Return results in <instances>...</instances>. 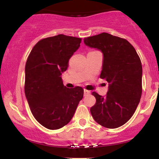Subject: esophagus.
I'll list each match as a JSON object with an SVG mask.
<instances>
[{
	"mask_svg": "<svg viewBox=\"0 0 159 159\" xmlns=\"http://www.w3.org/2000/svg\"><path fill=\"white\" fill-rule=\"evenodd\" d=\"M84 96H87V95L90 93V91L85 90V89H84Z\"/></svg>",
	"mask_w": 159,
	"mask_h": 159,
	"instance_id": "34e87169",
	"label": "esophagus"
}]
</instances>
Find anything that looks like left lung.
<instances>
[{
  "mask_svg": "<svg viewBox=\"0 0 159 159\" xmlns=\"http://www.w3.org/2000/svg\"><path fill=\"white\" fill-rule=\"evenodd\" d=\"M87 46L103 54L100 78L108 82L105 96L93 92L96 104L90 113L96 123L116 129L134 114L142 94V65L136 50L126 39L102 33L84 39Z\"/></svg>",
  "mask_w": 159,
  "mask_h": 159,
  "instance_id": "left-lung-1",
  "label": "left lung"
}]
</instances>
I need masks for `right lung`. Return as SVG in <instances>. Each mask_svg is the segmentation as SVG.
<instances>
[{
    "label": "right lung",
    "mask_w": 159,
    "mask_h": 159,
    "mask_svg": "<svg viewBox=\"0 0 159 159\" xmlns=\"http://www.w3.org/2000/svg\"><path fill=\"white\" fill-rule=\"evenodd\" d=\"M81 38L59 34L38 42L25 65V93L34 118L51 129H61L74 116L84 89L63 85L62 73L79 48Z\"/></svg>",
    "instance_id": "right-lung-1"
}]
</instances>
